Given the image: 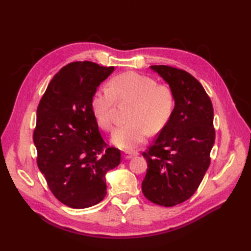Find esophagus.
Wrapping results in <instances>:
<instances>
[{"label":"esophagus","mask_w":251,"mask_h":251,"mask_svg":"<svg viewBox=\"0 0 251 251\" xmlns=\"http://www.w3.org/2000/svg\"><path fill=\"white\" fill-rule=\"evenodd\" d=\"M134 155L135 154L132 153V151H124V158L125 159H131V158H133Z\"/></svg>","instance_id":"obj_1"}]
</instances>
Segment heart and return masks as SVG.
Here are the masks:
<instances>
[{
  "label": "heart",
  "mask_w": 251,
  "mask_h": 251,
  "mask_svg": "<svg viewBox=\"0 0 251 251\" xmlns=\"http://www.w3.org/2000/svg\"><path fill=\"white\" fill-rule=\"evenodd\" d=\"M130 100L134 105L127 123L112 134L114 146L123 150L138 147L151 132L156 133L169 123L175 108V97L170 87L157 85L147 75L127 72L113 77L109 88L98 89L91 101L96 123L105 131L114 126V112L117 101Z\"/></svg>",
  "instance_id": "b5f03b06"
}]
</instances>
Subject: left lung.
I'll return each mask as SVG.
<instances>
[{"label":"left lung","mask_w":251,"mask_h":251,"mask_svg":"<svg viewBox=\"0 0 251 251\" xmlns=\"http://www.w3.org/2000/svg\"><path fill=\"white\" fill-rule=\"evenodd\" d=\"M169 83L175 108L169 123L142 156L148 162L142 193L151 202L171 207L195 194L210 164L215 143L214 108L201 83L177 68L150 67Z\"/></svg>","instance_id":"8db88e82"}]
</instances>
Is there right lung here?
<instances>
[{
    "instance_id": "obj_1",
    "label": "right lung",
    "mask_w": 251,
    "mask_h": 251,
    "mask_svg": "<svg viewBox=\"0 0 251 251\" xmlns=\"http://www.w3.org/2000/svg\"><path fill=\"white\" fill-rule=\"evenodd\" d=\"M113 71L87 60L67 65L37 107V166L55 198L72 208L100 203L107 195L105 174L120 163V151L105 144L91 108L96 89Z\"/></svg>"
}]
</instances>
